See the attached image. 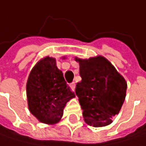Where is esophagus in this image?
<instances>
[{
	"instance_id": "obj_1",
	"label": "esophagus",
	"mask_w": 146,
	"mask_h": 146,
	"mask_svg": "<svg viewBox=\"0 0 146 146\" xmlns=\"http://www.w3.org/2000/svg\"><path fill=\"white\" fill-rule=\"evenodd\" d=\"M69 86H70V88H72V90H73V91H74V89H75V83H74V82L71 83V84H69Z\"/></svg>"
}]
</instances>
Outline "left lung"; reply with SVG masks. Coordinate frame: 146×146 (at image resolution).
<instances>
[{
  "label": "left lung",
  "mask_w": 146,
  "mask_h": 146,
  "mask_svg": "<svg viewBox=\"0 0 146 146\" xmlns=\"http://www.w3.org/2000/svg\"><path fill=\"white\" fill-rule=\"evenodd\" d=\"M79 75L75 94L83 110V116L88 125L94 127L106 126L112 123L125 99V78L112 64L99 56L89 59H79Z\"/></svg>",
  "instance_id": "1"
}]
</instances>
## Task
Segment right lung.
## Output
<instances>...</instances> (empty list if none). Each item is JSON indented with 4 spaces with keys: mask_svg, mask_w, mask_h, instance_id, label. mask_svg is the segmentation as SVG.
Returning <instances> with one entry per match:
<instances>
[{
    "mask_svg": "<svg viewBox=\"0 0 146 146\" xmlns=\"http://www.w3.org/2000/svg\"><path fill=\"white\" fill-rule=\"evenodd\" d=\"M27 94L30 112L39 121L50 125L59 121L67 102L75 97L56 60L49 57L39 61L31 71Z\"/></svg>",
    "mask_w": 146,
    "mask_h": 146,
    "instance_id": "1",
    "label": "right lung"
}]
</instances>
